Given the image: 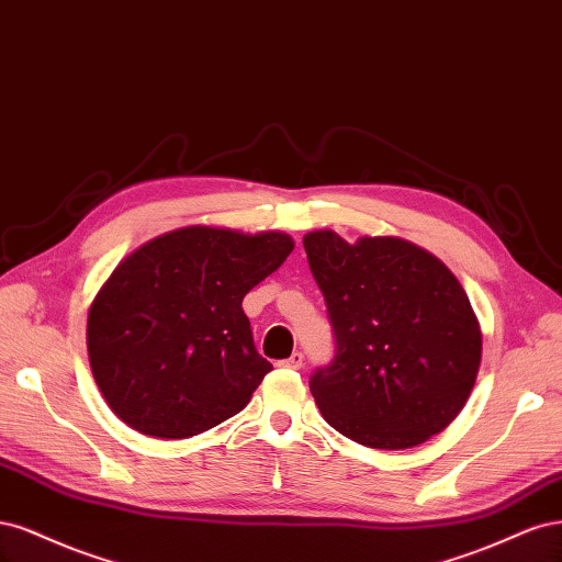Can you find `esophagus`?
<instances>
[{"label":"esophagus","mask_w":562,"mask_h":562,"mask_svg":"<svg viewBox=\"0 0 562 562\" xmlns=\"http://www.w3.org/2000/svg\"><path fill=\"white\" fill-rule=\"evenodd\" d=\"M280 367H282V369H294V371H296V369H301V367H303V355H301L299 350H296V352H292V355H289L286 359H282V361H280Z\"/></svg>","instance_id":"1"}]
</instances>
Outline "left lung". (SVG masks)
Here are the masks:
<instances>
[{"mask_svg":"<svg viewBox=\"0 0 562 562\" xmlns=\"http://www.w3.org/2000/svg\"><path fill=\"white\" fill-rule=\"evenodd\" d=\"M336 338L311 392L342 437L400 450L464 408L481 367V327L462 284L427 249L392 235L303 238Z\"/></svg>","mask_w":562,"mask_h":562,"instance_id":"8db88e82","label":"left lung"}]
</instances>
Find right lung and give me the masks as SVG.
<instances>
[{
  "instance_id": "obj_1",
  "label": "right lung",
  "mask_w": 562,
  "mask_h": 562,
  "mask_svg": "<svg viewBox=\"0 0 562 562\" xmlns=\"http://www.w3.org/2000/svg\"><path fill=\"white\" fill-rule=\"evenodd\" d=\"M280 231L187 226L137 247L88 311V359L104 402L139 434L189 439L240 413L273 371L243 299L292 255Z\"/></svg>"
}]
</instances>
